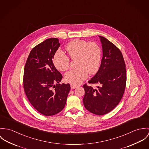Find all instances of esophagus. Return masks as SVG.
<instances>
[{
    "label": "esophagus",
    "instance_id": "esophagus-1",
    "mask_svg": "<svg viewBox=\"0 0 149 149\" xmlns=\"http://www.w3.org/2000/svg\"><path fill=\"white\" fill-rule=\"evenodd\" d=\"M70 86H71V88H72V89H74V88H77L78 87L77 85L73 84H71Z\"/></svg>",
    "mask_w": 149,
    "mask_h": 149
}]
</instances>
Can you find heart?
Returning a JSON list of instances; mask_svg holds the SVG:
<instances>
[{
    "mask_svg": "<svg viewBox=\"0 0 149 149\" xmlns=\"http://www.w3.org/2000/svg\"><path fill=\"white\" fill-rule=\"evenodd\" d=\"M65 49L71 59H77L78 67L65 75L66 82L78 84L87 78L88 72L91 75L97 72L100 65L102 51L97 43L74 39L67 43ZM53 63L58 70L65 71L69 67L70 59L63 52L58 51L54 56Z\"/></svg>",
    "mask_w": 149,
    "mask_h": 149,
    "instance_id": "obj_1",
    "label": "heart"
}]
</instances>
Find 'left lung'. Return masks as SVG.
<instances>
[{
	"label": "left lung",
	"mask_w": 149,
	"mask_h": 149,
	"mask_svg": "<svg viewBox=\"0 0 149 149\" xmlns=\"http://www.w3.org/2000/svg\"><path fill=\"white\" fill-rule=\"evenodd\" d=\"M103 58L99 70L88 83L98 84L94 88L85 84L83 104L90 112L98 116L109 113L118 104L125 92L126 71L119 49L103 36H99Z\"/></svg>",
	"instance_id": "left-lung-1"
}]
</instances>
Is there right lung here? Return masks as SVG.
<instances>
[{"label":"right lung","instance_id":"obj_1","mask_svg":"<svg viewBox=\"0 0 149 149\" xmlns=\"http://www.w3.org/2000/svg\"><path fill=\"white\" fill-rule=\"evenodd\" d=\"M60 45L57 38L39 43L31 51L24 67V92L33 107L44 116H54L61 111L70 90L69 83H59L62 75L52 62Z\"/></svg>","mask_w":149,"mask_h":149}]
</instances>
